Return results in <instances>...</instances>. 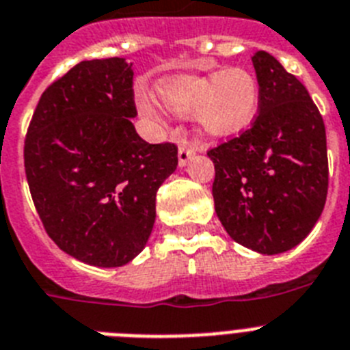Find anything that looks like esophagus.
<instances>
[{"instance_id": "1", "label": "esophagus", "mask_w": 350, "mask_h": 350, "mask_svg": "<svg viewBox=\"0 0 350 350\" xmlns=\"http://www.w3.org/2000/svg\"><path fill=\"white\" fill-rule=\"evenodd\" d=\"M199 151V148H197L196 144H188V142H181L179 144V151H178V162L179 165L183 167L187 165V162L190 160V158L193 157V154Z\"/></svg>"}]
</instances>
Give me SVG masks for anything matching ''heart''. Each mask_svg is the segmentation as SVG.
I'll use <instances>...</instances> for the list:
<instances>
[{
	"label": "heart",
	"mask_w": 350,
	"mask_h": 350,
	"mask_svg": "<svg viewBox=\"0 0 350 350\" xmlns=\"http://www.w3.org/2000/svg\"><path fill=\"white\" fill-rule=\"evenodd\" d=\"M158 96L172 114L196 116L213 137H226L245 130L259 107V83L239 66L209 75H183L158 84ZM137 107L146 118L165 123V112L151 96L141 95Z\"/></svg>",
	"instance_id": "b5f03b06"
}]
</instances>
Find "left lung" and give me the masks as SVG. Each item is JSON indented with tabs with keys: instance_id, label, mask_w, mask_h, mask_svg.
I'll return each instance as SVG.
<instances>
[{
	"instance_id": "1",
	"label": "left lung",
	"mask_w": 350,
	"mask_h": 350,
	"mask_svg": "<svg viewBox=\"0 0 350 350\" xmlns=\"http://www.w3.org/2000/svg\"><path fill=\"white\" fill-rule=\"evenodd\" d=\"M259 114L208 151L215 211L230 238L264 255L303 241L327 196L326 129L308 91L266 51L252 56Z\"/></svg>"
}]
</instances>
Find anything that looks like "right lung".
<instances>
[{
	"mask_svg": "<svg viewBox=\"0 0 350 350\" xmlns=\"http://www.w3.org/2000/svg\"><path fill=\"white\" fill-rule=\"evenodd\" d=\"M132 63L81 62L42 93L24 141L29 192L45 232L81 262L118 267L153 230L160 185L178 146L150 144L130 118Z\"/></svg>",
	"mask_w": 350,
	"mask_h": 350,
	"instance_id": "1",
	"label": "right lung"
}]
</instances>
